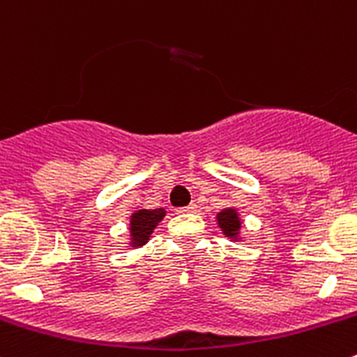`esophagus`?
Returning a JSON list of instances; mask_svg holds the SVG:
<instances>
[{
  "label": "esophagus",
  "instance_id": "obj_1",
  "mask_svg": "<svg viewBox=\"0 0 357 357\" xmlns=\"http://www.w3.org/2000/svg\"><path fill=\"white\" fill-rule=\"evenodd\" d=\"M196 204L194 203H190V204H187V206H180V208H177V213H192V211H196Z\"/></svg>",
  "mask_w": 357,
  "mask_h": 357
}]
</instances>
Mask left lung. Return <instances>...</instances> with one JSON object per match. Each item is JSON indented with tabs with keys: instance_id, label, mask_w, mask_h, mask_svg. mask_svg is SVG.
Returning a JSON list of instances; mask_svg holds the SVG:
<instances>
[{
	"instance_id": "1",
	"label": "left lung",
	"mask_w": 357,
	"mask_h": 357,
	"mask_svg": "<svg viewBox=\"0 0 357 357\" xmlns=\"http://www.w3.org/2000/svg\"><path fill=\"white\" fill-rule=\"evenodd\" d=\"M217 220L225 236H229V238H236V236H238L239 227H241V222H239V217L238 213H236V210L227 208V210L220 211V213L217 215Z\"/></svg>"
}]
</instances>
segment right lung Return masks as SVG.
Segmentation results:
<instances>
[{
	"instance_id": "add662e5",
	"label": "right lung",
	"mask_w": 357,
	"mask_h": 357,
	"mask_svg": "<svg viewBox=\"0 0 357 357\" xmlns=\"http://www.w3.org/2000/svg\"><path fill=\"white\" fill-rule=\"evenodd\" d=\"M165 210L158 208V210H139L137 213L132 215L130 220V234H132V245L142 246L146 245L147 239L153 234L154 227L158 222L163 220Z\"/></svg>"
}]
</instances>
